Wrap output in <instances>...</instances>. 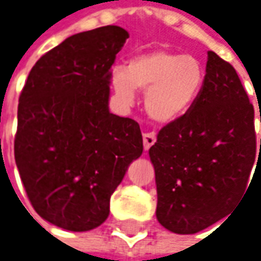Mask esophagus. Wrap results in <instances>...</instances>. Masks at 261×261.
I'll list each match as a JSON object with an SVG mask.
<instances>
[{
  "label": "esophagus",
  "mask_w": 261,
  "mask_h": 261,
  "mask_svg": "<svg viewBox=\"0 0 261 261\" xmlns=\"http://www.w3.org/2000/svg\"><path fill=\"white\" fill-rule=\"evenodd\" d=\"M155 142H156L155 132H145L143 134V148H145V151H148Z\"/></svg>",
  "instance_id": "34e87169"
}]
</instances>
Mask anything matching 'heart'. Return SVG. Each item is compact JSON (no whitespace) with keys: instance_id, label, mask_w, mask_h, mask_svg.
Returning a JSON list of instances; mask_svg holds the SVG:
<instances>
[{"instance_id":"obj_1","label":"heart","mask_w":261,"mask_h":261,"mask_svg":"<svg viewBox=\"0 0 261 261\" xmlns=\"http://www.w3.org/2000/svg\"><path fill=\"white\" fill-rule=\"evenodd\" d=\"M204 82L201 63L194 56L169 50H155L127 61L126 69L116 67L112 85L119 97L130 102L135 89H148L146 110L158 122L182 116L195 102Z\"/></svg>"}]
</instances>
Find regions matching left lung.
<instances>
[{
	"label": "left lung",
	"instance_id": "obj_1",
	"mask_svg": "<svg viewBox=\"0 0 261 261\" xmlns=\"http://www.w3.org/2000/svg\"><path fill=\"white\" fill-rule=\"evenodd\" d=\"M260 153L254 108L237 71L208 51L195 102L159 130L149 149L159 223L176 234H194L228 216L250 188Z\"/></svg>",
	"mask_w": 261,
	"mask_h": 261
}]
</instances>
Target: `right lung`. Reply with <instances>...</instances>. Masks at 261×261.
Listing matches in <instances>:
<instances>
[{"mask_svg":"<svg viewBox=\"0 0 261 261\" xmlns=\"http://www.w3.org/2000/svg\"><path fill=\"white\" fill-rule=\"evenodd\" d=\"M126 30L79 33L40 57L18 102L14 156L36 213L70 231L109 216L110 195L142 155L139 123L109 112V83Z\"/></svg>","mask_w":261,"mask_h":261,"instance_id":"obj_1","label":"right lung"}]
</instances>
